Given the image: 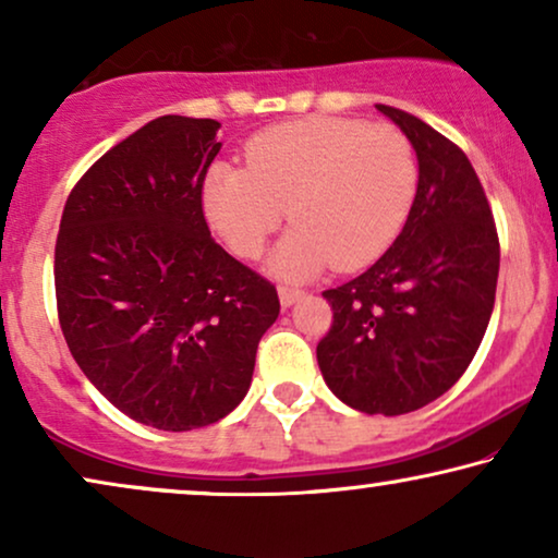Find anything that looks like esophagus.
Returning <instances> with one entry per match:
<instances>
[{"instance_id": "esophagus-1", "label": "esophagus", "mask_w": 558, "mask_h": 558, "mask_svg": "<svg viewBox=\"0 0 558 558\" xmlns=\"http://www.w3.org/2000/svg\"><path fill=\"white\" fill-rule=\"evenodd\" d=\"M304 292L302 289H294V287H279V302H281V307H292V304L300 300Z\"/></svg>"}]
</instances>
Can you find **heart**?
Wrapping results in <instances>:
<instances>
[{
  "label": "heart",
  "instance_id": "heart-1",
  "mask_svg": "<svg viewBox=\"0 0 558 558\" xmlns=\"http://www.w3.org/2000/svg\"><path fill=\"white\" fill-rule=\"evenodd\" d=\"M416 195V159L399 129L312 117L266 129L246 144V170L216 162L203 182L213 231L241 258H256L284 223L269 269L302 281L363 269L384 256Z\"/></svg>",
  "mask_w": 558,
  "mask_h": 558
}]
</instances>
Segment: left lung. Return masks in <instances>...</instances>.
Wrapping results in <instances>:
<instances>
[{
    "label": "left lung",
    "mask_w": 558,
    "mask_h": 558,
    "mask_svg": "<svg viewBox=\"0 0 558 558\" xmlns=\"http://www.w3.org/2000/svg\"><path fill=\"white\" fill-rule=\"evenodd\" d=\"M376 109L416 151V197L391 248L323 292L332 327L317 363L350 409L399 416L439 399L468 371L493 315L500 243L464 151L407 111Z\"/></svg>",
    "instance_id": "8db88e82"
}]
</instances>
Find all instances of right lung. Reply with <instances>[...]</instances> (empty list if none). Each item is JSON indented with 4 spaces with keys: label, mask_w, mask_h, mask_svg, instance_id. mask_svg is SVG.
I'll return each instance as SVG.
<instances>
[{
    "label": "right lung",
    "mask_w": 558,
    "mask_h": 558,
    "mask_svg": "<svg viewBox=\"0 0 558 558\" xmlns=\"http://www.w3.org/2000/svg\"><path fill=\"white\" fill-rule=\"evenodd\" d=\"M218 129L149 121L83 174L60 218L56 296L71 355L113 407L162 432L231 414L279 317L274 284L205 223Z\"/></svg>",
    "instance_id": "obj_1"
}]
</instances>
